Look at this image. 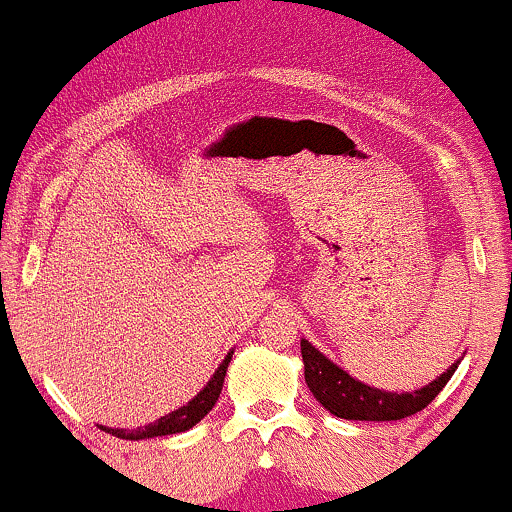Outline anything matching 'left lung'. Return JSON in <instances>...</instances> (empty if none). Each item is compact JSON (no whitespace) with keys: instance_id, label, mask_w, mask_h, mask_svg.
<instances>
[{"instance_id":"obj_1","label":"left lung","mask_w":512,"mask_h":512,"mask_svg":"<svg viewBox=\"0 0 512 512\" xmlns=\"http://www.w3.org/2000/svg\"><path fill=\"white\" fill-rule=\"evenodd\" d=\"M301 354L305 366V383H308L317 402L330 411V414L349 421L407 419V416L416 414V411L426 409L438 397V392L448 385V380L457 368V363H452L438 380L421 387V390L397 395V392L375 390V387L358 383L356 378H351L346 370L334 366L330 358L322 356L305 339H301Z\"/></svg>"}]
</instances>
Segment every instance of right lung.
Listing matches in <instances>:
<instances>
[{
  "instance_id": "1",
  "label": "right lung",
  "mask_w": 512,
  "mask_h": 512,
  "mask_svg": "<svg viewBox=\"0 0 512 512\" xmlns=\"http://www.w3.org/2000/svg\"><path fill=\"white\" fill-rule=\"evenodd\" d=\"M228 363H231V354L223 358V363L219 366V370L214 373V378L209 380L207 387H204L199 395L187 402L185 407L170 411V414L161 416V419L154 421V424L137 428V431H125V428H105L101 426L105 433H113L117 438H125V440H142V438H156V436H170V433H182V431H190L192 426L199 424L204 416L209 414L211 407L216 404V399L221 395V387H223V378H226V370Z\"/></svg>"
}]
</instances>
